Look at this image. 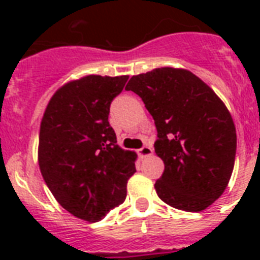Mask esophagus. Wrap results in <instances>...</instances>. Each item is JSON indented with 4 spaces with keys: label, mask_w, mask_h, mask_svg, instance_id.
<instances>
[{
    "label": "esophagus",
    "mask_w": 260,
    "mask_h": 260,
    "mask_svg": "<svg viewBox=\"0 0 260 260\" xmlns=\"http://www.w3.org/2000/svg\"><path fill=\"white\" fill-rule=\"evenodd\" d=\"M152 152H154V150L151 148L150 146H143L140 150H138V154L140 158H147V156H151L152 155Z\"/></svg>",
    "instance_id": "1"
}]
</instances>
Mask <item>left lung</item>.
Listing matches in <instances>:
<instances>
[{
  "mask_svg": "<svg viewBox=\"0 0 260 260\" xmlns=\"http://www.w3.org/2000/svg\"><path fill=\"white\" fill-rule=\"evenodd\" d=\"M125 90L142 98L158 131L155 152L165 163L155 182L159 198L186 212H201L225 190L236 155V129L222 101L182 69L134 75Z\"/></svg>",
  "mask_w": 260,
  "mask_h": 260,
  "instance_id": "obj_1",
  "label": "left lung"
}]
</instances>
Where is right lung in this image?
<instances>
[{
  "label": "right lung",
  "mask_w": 260,
  "mask_h": 260,
  "mask_svg": "<svg viewBox=\"0 0 260 260\" xmlns=\"http://www.w3.org/2000/svg\"><path fill=\"white\" fill-rule=\"evenodd\" d=\"M128 75H87L66 83L47 105L39 135V166L60 205L86 221H100L125 201L136 154L117 146L110 104Z\"/></svg>",
  "instance_id": "obj_1"
}]
</instances>
